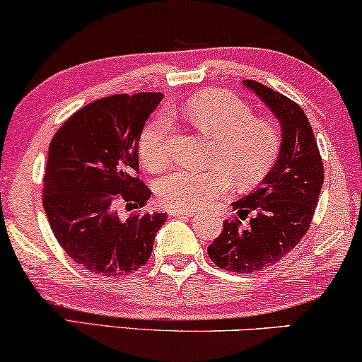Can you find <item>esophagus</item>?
Listing matches in <instances>:
<instances>
[{
  "instance_id": "obj_1",
  "label": "esophagus",
  "mask_w": 362,
  "mask_h": 362,
  "mask_svg": "<svg viewBox=\"0 0 362 362\" xmlns=\"http://www.w3.org/2000/svg\"><path fill=\"white\" fill-rule=\"evenodd\" d=\"M168 214H170L172 217H194L195 215L194 210H185V209H177V207L168 209Z\"/></svg>"
}]
</instances>
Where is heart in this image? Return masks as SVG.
<instances>
[{"label": "heart", "instance_id": "1", "mask_svg": "<svg viewBox=\"0 0 362 362\" xmlns=\"http://www.w3.org/2000/svg\"><path fill=\"white\" fill-rule=\"evenodd\" d=\"M184 115L200 134L214 140L210 170L172 172L157 184L158 199L172 207L195 210L207 207L230 189L257 185L271 172L281 152L282 136L277 123L255 118L249 105L227 91H204L190 98ZM170 118L153 117L139 136V153L150 172L168 165L167 140Z\"/></svg>", "mask_w": 362, "mask_h": 362}]
</instances>
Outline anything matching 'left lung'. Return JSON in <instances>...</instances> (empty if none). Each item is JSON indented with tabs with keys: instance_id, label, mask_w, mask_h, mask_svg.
Masks as SVG:
<instances>
[{
	"instance_id": "8db88e82",
	"label": "left lung",
	"mask_w": 362,
	"mask_h": 362,
	"mask_svg": "<svg viewBox=\"0 0 362 362\" xmlns=\"http://www.w3.org/2000/svg\"><path fill=\"white\" fill-rule=\"evenodd\" d=\"M277 117L282 128L279 157L259 189L232 207L237 217L223 222L207 247L209 257L228 272L252 274L289 254L309 230L324 182V165L304 110L259 81L244 80ZM251 215L250 226L240 220Z\"/></svg>"
}]
</instances>
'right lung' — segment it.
<instances>
[{
	"instance_id": "obj_1",
	"label": "right lung",
	"mask_w": 362,
	"mask_h": 362,
	"mask_svg": "<svg viewBox=\"0 0 362 362\" xmlns=\"http://www.w3.org/2000/svg\"><path fill=\"white\" fill-rule=\"evenodd\" d=\"M162 93L113 95L86 105L54 134L43 207L63 250L88 272L120 277L150 259L167 214L136 212L152 192L139 172V136Z\"/></svg>"
}]
</instances>
